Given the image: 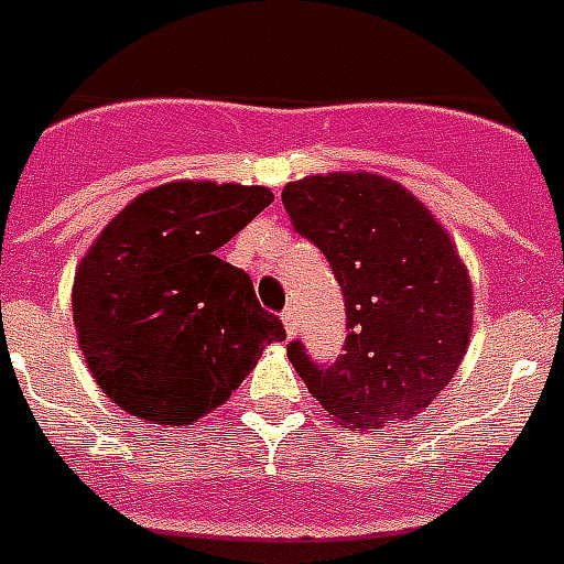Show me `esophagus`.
Returning <instances> with one entry per match:
<instances>
[{
  "label": "esophagus",
  "instance_id": "esophagus-1",
  "mask_svg": "<svg viewBox=\"0 0 564 564\" xmlns=\"http://www.w3.org/2000/svg\"><path fill=\"white\" fill-rule=\"evenodd\" d=\"M281 322L290 337H295V334H299V316H295V311H292V307H286V311L281 313Z\"/></svg>",
  "mask_w": 564,
  "mask_h": 564
}]
</instances>
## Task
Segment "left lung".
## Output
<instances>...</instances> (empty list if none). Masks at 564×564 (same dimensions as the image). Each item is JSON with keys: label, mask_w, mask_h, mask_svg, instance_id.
I'll return each mask as SVG.
<instances>
[{"label": "left lung", "mask_w": 564, "mask_h": 564, "mask_svg": "<svg viewBox=\"0 0 564 564\" xmlns=\"http://www.w3.org/2000/svg\"><path fill=\"white\" fill-rule=\"evenodd\" d=\"M292 227L328 257L346 295V355L334 367L286 346L292 367L339 425L414 420L467 355L473 286L453 236L402 183L330 171L286 183Z\"/></svg>", "instance_id": "8db88e82"}]
</instances>
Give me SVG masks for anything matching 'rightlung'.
Masks as SVG:
<instances>
[{"label": "right lung", "instance_id": "1", "mask_svg": "<svg viewBox=\"0 0 564 564\" xmlns=\"http://www.w3.org/2000/svg\"><path fill=\"white\" fill-rule=\"evenodd\" d=\"M265 186L174 180L132 197L76 265L73 325L94 381L127 414L192 425L286 339L251 278L215 251L251 225Z\"/></svg>", "mask_w": 564, "mask_h": 564}]
</instances>
